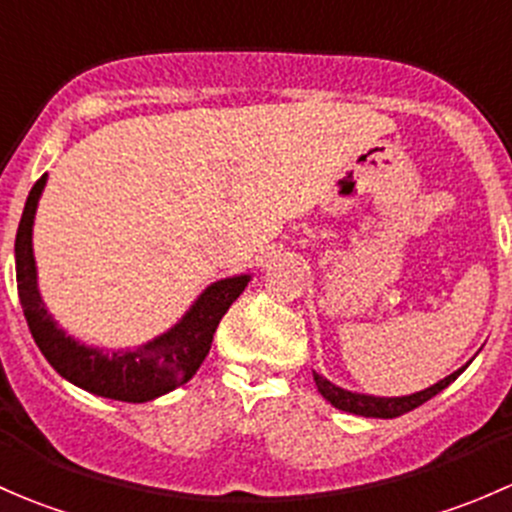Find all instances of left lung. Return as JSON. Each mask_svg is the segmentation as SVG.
I'll return each mask as SVG.
<instances>
[{
  "mask_svg": "<svg viewBox=\"0 0 512 512\" xmlns=\"http://www.w3.org/2000/svg\"><path fill=\"white\" fill-rule=\"evenodd\" d=\"M466 366H461V369L453 371L451 376H446V379L438 381V384L428 386V389L416 391V394L411 396H394V399H386V396L354 394V391L339 389V386H334L332 381H327L319 374H314V381H317L319 394H322L334 409L347 411V414H356V416H366V418H396L401 414H409V411H414L421 404H426L428 399H433L438 391H443L451 381H456L458 376L466 371Z\"/></svg>",
  "mask_w": 512,
  "mask_h": 512,
  "instance_id": "1",
  "label": "left lung"
}]
</instances>
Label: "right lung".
Segmentation results:
<instances>
[{
  "mask_svg": "<svg viewBox=\"0 0 512 512\" xmlns=\"http://www.w3.org/2000/svg\"><path fill=\"white\" fill-rule=\"evenodd\" d=\"M44 185L46 175H41L29 193L22 220H19L14 257H17L19 302H22L29 332L46 361L71 384L96 396L128 401V404L153 401L193 379L210 352L220 319L247 287L250 275L227 277L210 285L173 329L133 352H103V349L86 347L71 339L51 319L36 287L32 225Z\"/></svg>",
  "mask_w": 512,
  "mask_h": 512,
  "instance_id": "obj_1",
  "label": "right lung"
}]
</instances>
